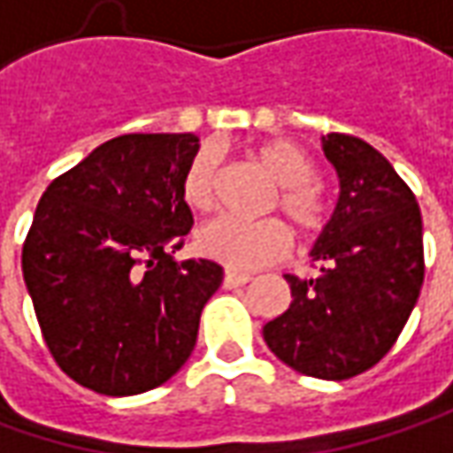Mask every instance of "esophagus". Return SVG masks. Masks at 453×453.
<instances>
[{"mask_svg":"<svg viewBox=\"0 0 453 453\" xmlns=\"http://www.w3.org/2000/svg\"><path fill=\"white\" fill-rule=\"evenodd\" d=\"M247 283H250V275H247V273H234V270H226V273H224V288H226V290Z\"/></svg>","mask_w":453,"mask_h":453,"instance_id":"34e87169","label":"esophagus"}]
</instances>
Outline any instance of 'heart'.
<instances>
[{"label":"heart","instance_id":"obj_1","mask_svg":"<svg viewBox=\"0 0 453 453\" xmlns=\"http://www.w3.org/2000/svg\"><path fill=\"white\" fill-rule=\"evenodd\" d=\"M255 160L278 180V206L301 232H313L324 221V201L313 186L311 157L296 142L267 140L252 150ZM183 198L196 211H209L216 198V150L201 148L183 173ZM288 229L278 219L244 221L221 216L203 224L196 250L232 270H257L280 260L288 250Z\"/></svg>","mask_w":453,"mask_h":453}]
</instances>
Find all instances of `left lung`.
Here are the masks:
<instances>
[{
    "mask_svg": "<svg viewBox=\"0 0 453 453\" xmlns=\"http://www.w3.org/2000/svg\"><path fill=\"white\" fill-rule=\"evenodd\" d=\"M321 150L339 196L311 250L319 275H285L290 308L262 336L296 372L349 380L390 351L418 301L423 221L413 191L372 145L331 132Z\"/></svg>",
    "mask_w": 453,
    "mask_h": 453,
    "instance_id": "8db88e82",
    "label": "left lung"
}]
</instances>
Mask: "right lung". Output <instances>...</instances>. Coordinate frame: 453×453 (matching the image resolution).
<instances>
[{"mask_svg": "<svg viewBox=\"0 0 453 453\" xmlns=\"http://www.w3.org/2000/svg\"><path fill=\"white\" fill-rule=\"evenodd\" d=\"M198 137L122 134L56 178L35 209L22 275L60 370L102 395L168 382L191 357L224 270L175 260L193 216L183 173Z\"/></svg>", "mask_w": 453, "mask_h": 453, "instance_id": "1", "label": "right lung"}]
</instances>
